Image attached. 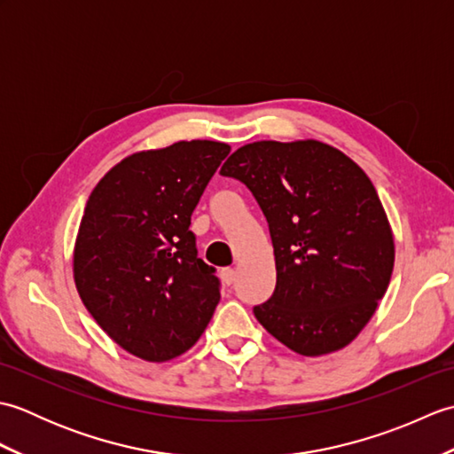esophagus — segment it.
I'll list each match as a JSON object with an SVG mask.
<instances>
[{"mask_svg":"<svg viewBox=\"0 0 454 454\" xmlns=\"http://www.w3.org/2000/svg\"><path fill=\"white\" fill-rule=\"evenodd\" d=\"M220 278H222V283H224L226 286L234 285V281H236V271H234V269H222V271H220Z\"/></svg>","mask_w":454,"mask_h":454,"instance_id":"1","label":"esophagus"}]
</instances>
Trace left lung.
I'll return each mask as SVG.
<instances>
[{
  "instance_id": "1",
  "label": "left lung",
  "mask_w": 454,
  "mask_h": 454,
  "mask_svg": "<svg viewBox=\"0 0 454 454\" xmlns=\"http://www.w3.org/2000/svg\"><path fill=\"white\" fill-rule=\"evenodd\" d=\"M220 173L252 191L271 234L277 285L254 308L257 322L304 356L349 345L394 269L392 230L366 173L317 140L246 144Z\"/></svg>"
}]
</instances>
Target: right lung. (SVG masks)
<instances>
[{
  "label": "right lung",
  "instance_id": "obj_1",
  "mask_svg": "<svg viewBox=\"0 0 454 454\" xmlns=\"http://www.w3.org/2000/svg\"><path fill=\"white\" fill-rule=\"evenodd\" d=\"M230 153L212 140L138 152L98 183L74 249V281L103 332L144 361L197 343L220 301L215 267L197 255L191 215Z\"/></svg>",
  "mask_w": 454,
  "mask_h": 454
}]
</instances>
